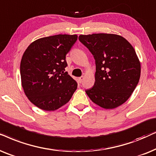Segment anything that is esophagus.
Returning a JSON list of instances; mask_svg holds the SVG:
<instances>
[{"mask_svg": "<svg viewBox=\"0 0 156 156\" xmlns=\"http://www.w3.org/2000/svg\"><path fill=\"white\" fill-rule=\"evenodd\" d=\"M83 80V77H80V78H78V82L80 83H81V82H82V80Z\"/></svg>", "mask_w": 156, "mask_h": 156, "instance_id": "esophagus-1", "label": "esophagus"}]
</instances>
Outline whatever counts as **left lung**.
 <instances>
[{
  "instance_id": "1",
  "label": "left lung",
  "mask_w": 156,
  "mask_h": 156,
  "mask_svg": "<svg viewBox=\"0 0 156 156\" xmlns=\"http://www.w3.org/2000/svg\"><path fill=\"white\" fill-rule=\"evenodd\" d=\"M78 39L93 54L96 66L94 86L86 90V94L103 108L121 105L140 79V63L133 47L115 34L80 35Z\"/></svg>"
}]
</instances>
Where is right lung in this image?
Here are the masks:
<instances>
[{"mask_svg": "<svg viewBox=\"0 0 156 156\" xmlns=\"http://www.w3.org/2000/svg\"><path fill=\"white\" fill-rule=\"evenodd\" d=\"M77 35H55L39 38L27 48L20 62L22 87L29 101L39 108L55 111L66 104L78 84L65 68L66 55Z\"/></svg>", "mask_w": 156, "mask_h": 156, "instance_id": "1", "label": "right lung"}]
</instances>
